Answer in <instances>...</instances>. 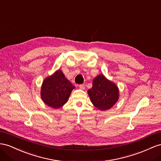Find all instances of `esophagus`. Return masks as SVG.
Returning <instances> with one entry per match:
<instances>
[{
  "instance_id": "34e87169",
  "label": "esophagus",
  "mask_w": 161,
  "mask_h": 161,
  "mask_svg": "<svg viewBox=\"0 0 161 161\" xmlns=\"http://www.w3.org/2000/svg\"><path fill=\"white\" fill-rule=\"evenodd\" d=\"M79 88H80V90H84V89H85V86L82 85V84L79 85Z\"/></svg>"
}]
</instances>
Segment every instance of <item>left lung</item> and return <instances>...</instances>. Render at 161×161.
Wrapping results in <instances>:
<instances>
[{
	"instance_id": "left-lung-1",
	"label": "left lung",
	"mask_w": 161,
	"mask_h": 161,
	"mask_svg": "<svg viewBox=\"0 0 161 161\" xmlns=\"http://www.w3.org/2000/svg\"><path fill=\"white\" fill-rule=\"evenodd\" d=\"M88 94L94 106L101 111L111 109L119 99L118 86L103 74L93 80L92 87L88 90Z\"/></svg>"
}]
</instances>
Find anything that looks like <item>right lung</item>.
Instances as JSON below:
<instances>
[{"mask_svg": "<svg viewBox=\"0 0 161 161\" xmlns=\"http://www.w3.org/2000/svg\"><path fill=\"white\" fill-rule=\"evenodd\" d=\"M75 88L58 69L43 80L41 88V97L45 105L58 109L67 102L72 90Z\"/></svg>", "mask_w": 161, "mask_h": 161, "instance_id": "obj_1", "label": "right lung"}]
</instances>
